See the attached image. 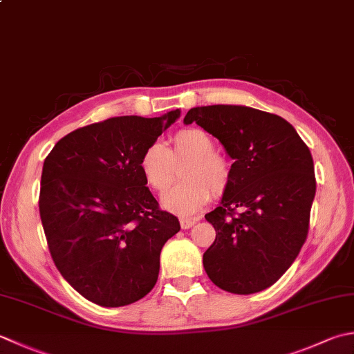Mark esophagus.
<instances>
[{
    "instance_id": "1",
    "label": "esophagus",
    "mask_w": 354,
    "mask_h": 354,
    "mask_svg": "<svg viewBox=\"0 0 354 354\" xmlns=\"http://www.w3.org/2000/svg\"><path fill=\"white\" fill-rule=\"evenodd\" d=\"M179 224H181V227H183L184 230H185V228H190V227L195 225V224H196V221H195V219H187V218H181V219H179Z\"/></svg>"
}]
</instances>
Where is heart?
Returning a JSON list of instances; mask_svg holds the SVG:
<instances>
[{
    "label": "heart",
    "mask_w": 354,
    "mask_h": 354,
    "mask_svg": "<svg viewBox=\"0 0 354 354\" xmlns=\"http://www.w3.org/2000/svg\"><path fill=\"white\" fill-rule=\"evenodd\" d=\"M171 144L169 149L164 142H150L141 153L140 170L151 190L164 193L175 181V165L189 159L181 173L184 183L162 198L165 209L185 216L209 203L210 195H224L232 184V162L214 151L213 138L201 129L176 131Z\"/></svg>",
    "instance_id": "heart-1"
}]
</instances>
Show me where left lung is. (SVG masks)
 Listing matches in <instances>:
<instances>
[{"label": "left lung", "mask_w": 354, "mask_h": 354, "mask_svg": "<svg viewBox=\"0 0 354 354\" xmlns=\"http://www.w3.org/2000/svg\"><path fill=\"white\" fill-rule=\"evenodd\" d=\"M184 122L216 136L234 159L221 205L205 214L216 230L203 258L205 273L234 295L266 290L307 239L316 193L310 149L283 118L252 107H195Z\"/></svg>", "instance_id": "1"}]
</instances>
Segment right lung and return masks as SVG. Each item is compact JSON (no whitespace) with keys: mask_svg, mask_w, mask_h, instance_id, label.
<instances>
[{"mask_svg":"<svg viewBox=\"0 0 354 354\" xmlns=\"http://www.w3.org/2000/svg\"><path fill=\"white\" fill-rule=\"evenodd\" d=\"M178 116L109 118L71 131L46 158L38 204L48 252L90 302L129 306L155 287L162 245L181 225L145 187L140 158Z\"/></svg>","mask_w":354,"mask_h":354,"instance_id":"add662e5","label":"right lung"}]
</instances>
